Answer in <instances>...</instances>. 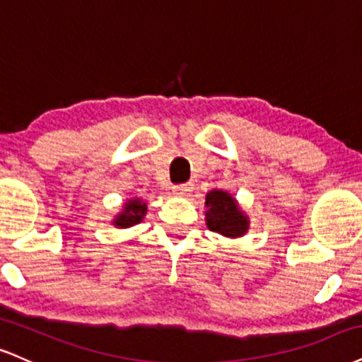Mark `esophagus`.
I'll return each instance as SVG.
<instances>
[{"mask_svg":"<svg viewBox=\"0 0 362 362\" xmlns=\"http://www.w3.org/2000/svg\"><path fill=\"white\" fill-rule=\"evenodd\" d=\"M192 189H194L192 184H180V185H173L172 190L173 194L178 195V197H184V195L189 194Z\"/></svg>","mask_w":362,"mask_h":362,"instance_id":"obj_1","label":"esophagus"}]
</instances>
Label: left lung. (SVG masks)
Returning a JSON list of instances; mask_svg holds the SVG:
<instances>
[{
	"label": "left lung",
	"instance_id": "left-lung-1",
	"mask_svg": "<svg viewBox=\"0 0 362 362\" xmlns=\"http://www.w3.org/2000/svg\"><path fill=\"white\" fill-rule=\"evenodd\" d=\"M207 228L226 238H241L250 229V219L238 206L236 199L224 190H211L206 195Z\"/></svg>",
	"mask_w": 362,
	"mask_h": 362
}]
</instances>
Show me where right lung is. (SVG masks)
Wrapping results in <instances>:
<instances>
[{
	"label": "right lung",
	"mask_w": 362,
	"mask_h": 362,
	"mask_svg": "<svg viewBox=\"0 0 362 362\" xmlns=\"http://www.w3.org/2000/svg\"><path fill=\"white\" fill-rule=\"evenodd\" d=\"M146 214V204L141 202L139 199H129L124 204L123 212L116 216V219L112 221V224L117 228H132V226L141 223L143 217Z\"/></svg>",
	"instance_id": "1"
}]
</instances>
